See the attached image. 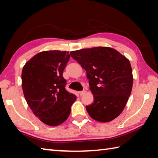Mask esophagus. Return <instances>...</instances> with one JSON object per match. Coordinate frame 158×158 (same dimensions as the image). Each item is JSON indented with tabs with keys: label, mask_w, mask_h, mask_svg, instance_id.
<instances>
[{
	"label": "esophagus",
	"mask_w": 158,
	"mask_h": 158,
	"mask_svg": "<svg viewBox=\"0 0 158 158\" xmlns=\"http://www.w3.org/2000/svg\"><path fill=\"white\" fill-rule=\"evenodd\" d=\"M85 93V90H82V91H80L79 92V94H80V95H83Z\"/></svg>",
	"instance_id": "1"
}]
</instances>
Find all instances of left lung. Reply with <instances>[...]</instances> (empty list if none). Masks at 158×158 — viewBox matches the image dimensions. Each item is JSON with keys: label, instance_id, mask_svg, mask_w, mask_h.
I'll return each mask as SVG.
<instances>
[{"label": "left lung", "instance_id": "1", "mask_svg": "<svg viewBox=\"0 0 158 158\" xmlns=\"http://www.w3.org/2000/svg\"><path fill=\"white\" fill-rule=\"evenodd\" d=\"M69 54L86 71L94 100L85 106L89 116L101 123L111 121L121 114L132 89L129 60L106 47L73 51Z\"/></svg>", "mask_w": 158, "mask_h": 158}]
</instances>
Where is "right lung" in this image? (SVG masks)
I'll return each mask as SVG.
<instances>
[{
    "label": "right lung",
    "instance_id": "right-lung-1",
    "mask_svg": "<svg viewBox=\"0 0 158 158\" xmlns=\"http://www.w3.org/2000/svg\"><path fill=\"white\" fill-rule=\"evenodd\" d=\"M68 52L45 51L37 53L25 64L21 73L23 95L33 114L51 126L65 121L76 95L65 89L64 69Z\"/></svg>",
    "mask_w": 158,
    "mask_h": 158
}]
</instances>
